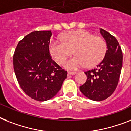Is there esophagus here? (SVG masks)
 <instances>
[{
    "instance_id": "esophagus-1",
    "label": "esophagus",
    "mask_w": 131,
    "mask_h": 131,
    "mask_svg": "<svg viewBox=\"0 0 131 131\" xmlns=\"http://www.w3.org/2000/svg\"><path fill=\"white\" fill-rule=\"evenodd\" d=\"M68 75H75V74H76V73H77V72H68Z\"/></svg>"
}]
</instances>
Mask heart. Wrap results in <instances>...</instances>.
I'll return each instance as SVG.
<instances>
[{
  "label": "heart",
  "mask_w": 131,
  "mask_h": 131,
  "mask_svg": "<svg viewBox=\"0 0 131 131\" xmlns=\"http://www.w3.org/2000/svg\"><path fill=\"white\" fill-rule=\"evenodd\" d=\"M61 39H53L49 51L56 62L61 64L73 53L75 56L66 61L63 66L68 70H77L86 66L92 68L100 63L105 57L107 45L100 37H95L84 30L65 34Z\"/></svg>",
  "instance_id": "obj_1"
}]
</instances>
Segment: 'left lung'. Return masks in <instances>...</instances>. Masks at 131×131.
Returning a JSON list of instances; mask_svg holds the SVG:
<instances>
[{
	"mask_svg": "<svg viewBox=\"0 0 131 131\" xmlns=\"http://www.w3.org/2000/svg\"><path fill=\"white\" fill-rule=\"evenodd\" d=\"M100 33L106 43V53L96 68L85 72L87 80L80 87L85 96L94 101L105 100L114 92L123 66V53L117 39L102 29Z\"/></svg>",
	"mask_w": 131,
	"mask_h": 131,
	"instance_id": "obj_1",
	"label": "left lung"
}]
</instances>
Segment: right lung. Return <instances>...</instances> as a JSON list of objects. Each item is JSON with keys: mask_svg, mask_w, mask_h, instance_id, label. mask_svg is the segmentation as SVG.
<instances>
[{"mask_svg": "<svg viewBox=\"0 0 131 131\" xmlns=\"http://www.w3.org/2000/svg\"><path fill=\"white\" fill-rule=\"evenodd\" d=\"M51 35V31L29 33L19 42L13 56L14 71L21 89L40 102L55 96L67 78L66 71L49 53Z\"/></svg>", "mask_w": 131, "mask_h": 131, "instance_id": "add662e5", "label": "right lung"}]
</instances>
